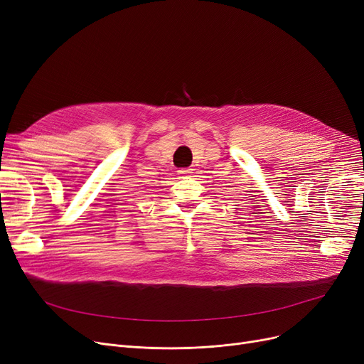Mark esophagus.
<instances>
[{
	"label": "esophagus",
	"mask_w": 364,
	"mask_h": 364,
	"mask_svg": "<svg viewBox=\"0 0 364 364\" xmlns=\"http://www.w3.org/2000/svg\"><path fill=\"white\" fill-rule=\"evenodd\" d=\"M192 171L193 169H190V168H183V169L178 171V174L180 176H190V174H192Z\"/></svg>",
	"instance_id": "esophagus-1"
}]
</instances>
